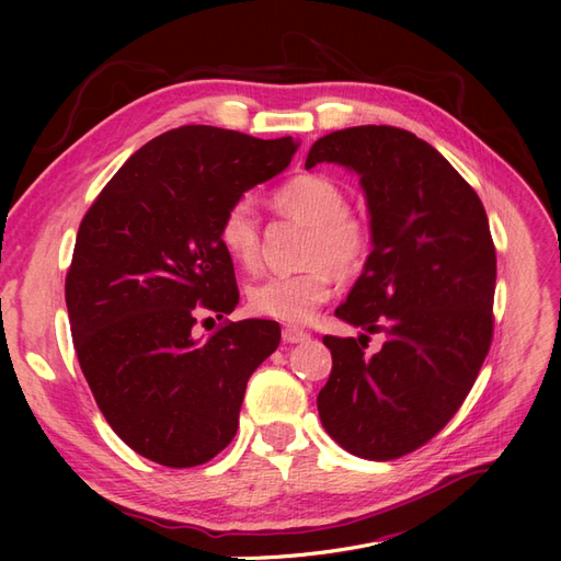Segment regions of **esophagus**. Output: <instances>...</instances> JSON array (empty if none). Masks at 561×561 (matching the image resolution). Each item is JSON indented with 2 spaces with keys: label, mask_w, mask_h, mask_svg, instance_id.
<instances>
[{
  "label": "esophagus",
  "mask_w": 561,
  "mask_h": 561,
  "mask_svg": "<svg viewBox=\"0 0 561 561\" xmlns=\"http://www.w3.org/2000/svg\"><path fill=\"white\" fill-rule=\"evenodd\" d=\"M309 339H311V334L304 332V330H297V328H285L283 330V342L285 344H304V342H309Z\"/></svg>",
  "instance_id": "esophagus-1"
}]
</instances>
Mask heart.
<instances>
[{
    "instance_id": "b5f03b06",
    "label": "heart",
    "mask_w": 561,
    "mask_h": 561,
    "mask_svg": "<svg viewBox=\"0 0 561 561\" xmlns=\"http://www.w3.org/2000/svg\"><path fill=\"white\" fill-rule=\"evenodd\" d=\"M278 213L309 227L304 245V264L297 274L266 276L250 287L248 304L252 313L280 320L307 322L320 304L332 297L336 275L355 276L367 264L375 231L358 213L348 208L344 186L325 175H297L280 184L271 196ZM219 245L245 268L260 262V219L248 198L233 201L217 229Z\"/></svg>"
}]
</instances>
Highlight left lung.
Masks as SVG:
<instances>
[{
  "mask_svg": "<svg viewBox=\"0 0 561 561\" xmlns=\"http://www.w3.org/2000/svg\"><path fill=\"white\" fill-rule=\"evenodd\" d=\"M322 161L360 175L375 248L334 311L367 334L322 336L332 371L318 414L346 451L393 461L443 431L480 375L494 336L496 248L480 196L410 130H334L307 168ZM377 331L382 351L365 354Z\"/></svg>",
  "mask_w": 561,
  "mask_h": 561,
  "instance_id": "8db88e82",
  "label": "left lung"
}]
</instances>
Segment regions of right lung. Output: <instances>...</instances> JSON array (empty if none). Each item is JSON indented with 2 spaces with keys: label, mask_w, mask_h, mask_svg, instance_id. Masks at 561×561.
Segmentation results:
<instances>
[{
  "label": "right lung",
  "mask_w": 561,
  "mask_h": 561,
  "mask_svg": "<svg viewBox=\"0 0 561 561\" xmlns=\"http://www.w3.org/2000/svg\"><path fill=\"white\" fill-rule=\"evenodd\" d=\"M293 138L180 126L124 163L83 215L65 278L75 351L112 431L149 461L194 468L239 428L248 379L280 344L239 304L225 210L290 165ZM222 319L193 336L201 312Z\"/></svg>",
  "instance_id": "right-lung-1"
}]
</instances>
